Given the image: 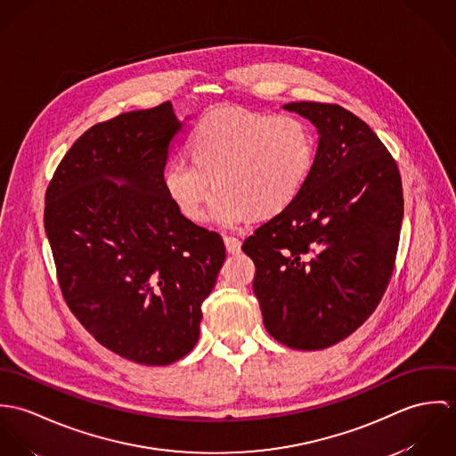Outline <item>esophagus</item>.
Returning a JSON list of instances; mask_svg holds the SVG:
<instances>
[{
    "instance_id": "esophagus-1",
    "label": "esophagus",
    "mask_w": 456,
    "mask_h": 456,
    "mask_svg": "<svg viewBox=\"0 0 456 456\" xmlns=\"http://www.w3.org/2000/svg\"><path fill=\"white\" fill-rule=\"evenodd\" d=\"M224 246L230 255H237V253H240L242 242L237 237H224Z\"/></svg>"
}]
</instances>
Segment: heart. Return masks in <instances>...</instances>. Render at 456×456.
Returning a JSON list of instances; mask_svg holds the SVG:
<instances>
[{"mask_svg": "<svg viewBox=\"0 0 456 456\" xmlns=\"http://www.w3.org/2000/svg\"><path fill=\"white\" fill-rule=\"evenodd\" d=\"M190 151L193 161L177 158L165 168V193L198 223L216 188L210 219L224 228L282 212L302 191L314 159L313 136L300 119L232 107L216 109L196 125Z\"/></svg>", "mask_w": 456, "mask_h": 456, "instance_id": "b5f03b06", "label": "heart"}]
</instances>
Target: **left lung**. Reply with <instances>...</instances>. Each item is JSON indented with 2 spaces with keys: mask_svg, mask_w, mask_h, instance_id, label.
<instances>
[{
  "mask_svg": "<svg viewBox=\"0 0 456 456\" xmlns=\"http://www.w3.org/2000/svg\"><path fill=\"white\" fill-rule=\"evenodd\" d=\"M309 119L318 149L309 177L282 212L246 239L263 325L281 344L314 351L351 335L378 307L403 217L396 163L340 105H282Z\"/></svg>",
  "mask_w": 456,
  "mask_h": 456,
  "instance_id": "1",
  "label": "left lung"
}]
</instances>
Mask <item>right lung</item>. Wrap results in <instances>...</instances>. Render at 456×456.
I'll return each mask as SVG.
<instances>
[{
  "label": "right lung",
  "mask_w": 456,
  "mask_h": 456,
  "mask_svg": "<svg viewBox=\"0 0 456 456\" xmlns=\"http://www.w3.org/2000/svg\"><path fill=\"white\" fill-rule=\"evenodd\" d=\"M183 126L170 102L94 125L45 193L69 311L102 346L142 365H168L195 347L201 304L226 258L221 235L186 219L163 188Z\"/></svg>",
  "instance_id": "right-lung-1"
}]
</instances>
